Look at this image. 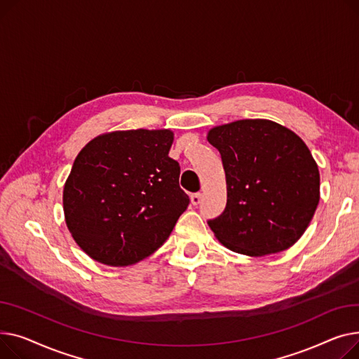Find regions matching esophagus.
<instances>
[{"label": "esophagus", "mask_w": 359, "mask_h": 359, "mask_svg": "<svg viewBox=\"0 0 359 359\" xmlns=\"http://www.w3.org/2000/svg\"><path fill=\"white\" fill-rule=\"evenodd\" d=\"M201 198H203V194L201 193H194L191 194V203L193 205H198L201 203Z\"/></svg>", "instance_id": "34e87169"}]
</instances>
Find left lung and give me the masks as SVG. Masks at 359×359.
<instances>
[{
	"label": "left lung",
	"instance_id": "8db88e82",
	"mask_svg": "<svg viewBox=\"0 0 359 359\" xmlns=\"http://www.w3.org/2000/svg\"><path fill=\"white\" fill-rule=\"evenodd\" d=\"M207 140L220 152L227 184L226 208L207 222L216 238L250 257L296 243L320 198L318 163L306 143L284 126L261 118L219 126Z\"/></svg>",
	"mask_w": 359,
	"mask_h": 359
}]
</instances>
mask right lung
I'll return each instance as SVG.
<instances>
[{"label":"right lung","instance_id":"obj_1","mask_svg":"<svg viewBox=\"0 0 359 359\" xmlns=\"http://www.w3.org/2000/svg\"><path fill=\"white\" fill-rule=\"evenodd\" d=\"M170 130L101 135L78 154L63 188L68 229L93 259L124 266L162 246L185 212Z\"/></svg>","mask_w":359,"mask_h":359}]
</instances>
